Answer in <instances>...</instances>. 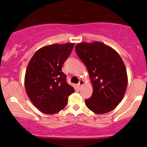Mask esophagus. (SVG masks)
<instances>
[{"label": "esophagus", "instance_id": "1", "mask_svg": "<svg viewBox=\"0 0 147 147\" xmlns=\"http://www.w3.org/2000/svg\"><path fill=\"white\" fill-rule=\"evenodd\" d=\"M84 83V82L83 80L79 81V84H78V88H80L82 86V85H83Z\"/></svg>", "mask_w": 147, "mask_h": 147}]
</instances>
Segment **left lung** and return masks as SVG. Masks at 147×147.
Listing matches in <instances>:
<instances>
[{
    "mask_svg": "<svg viewBox=\"0 0 147 147\" xmlns=\"http://www.w3.org/2000/svg\"><path fill=\"white\" fill-rule=\"evenodd\" d=\"M76 52L85 64L93 85L86 105L97 114L113 111L120 103L127 87L125 65L118 53L100 42L76 45Z\"/></svg>",
    "mask_w": 147,
    "mask_h": 147,
    "instance_id": "8db88e82",
    "label": "left lung"
}]
</instances>
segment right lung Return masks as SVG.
<instances>
[{"label": "right lung", "instance_id": "right-lung-1", "mask_svg": "<svg viewBox=\"0 0 147 147\" xmlns=\"http://www.w3.org/2000/svg\"><path fill=\"white\" fill-rule=\"evenodd\" d=\"M75 43L53 44L43 47L30 59L25 76V87L31 102L45 114L63 109L68 97L75 92L67 83L62 65L72 51Z\"/></svg>", "mask_w": 147, "mask_h": 147}]
</instances>
